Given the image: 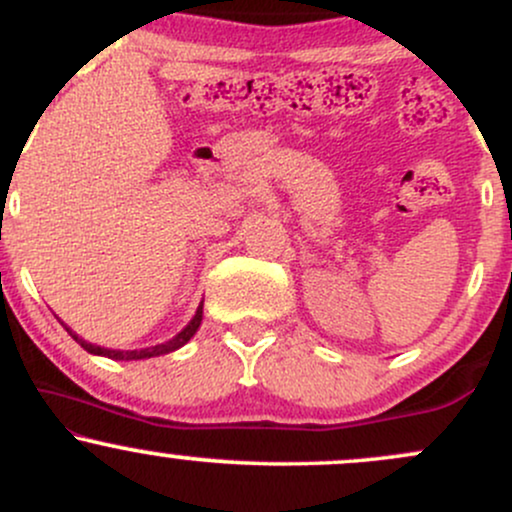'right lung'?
I'll return each mask as SVG.
<instances>
[{"mask_svg":"<svg viewBox=\"0 0 512 512\" xmlns=\"http://www.w3.org/2000/svg\"><path fill=\"white\" fill-rule=\"evenodd\" d=\"M202 305H204V303H199V308H197L195 317H192V320L187 322V325L182 327V330H180L178 334H175L173 339H168V342H163V344H156V346H146V349H134V351H122V349H105V346H98V344H91V342H86V339H81L79 334L72 332V327H67V325H64V322L60 320V317H57V320L62 322V327H64V330L69 332V337H72L76 344H81V346H84V349L88 351V354H93V356H105V358H113V361H142V358H154V356L170 354V351L180 349V346H185L187 342H190V339L195 337V334H197L199 325H202V315H204V313H202Z\"/></svg>","mask_w":512,"mask_h":512,"instance_id":"obj_1","label":"right lung"}]
</instances>
